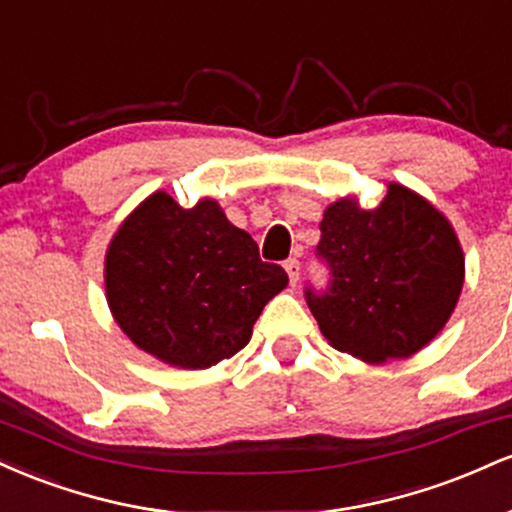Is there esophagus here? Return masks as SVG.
I'll list each match as a JSON object with an SVG mask.
<instances>
[{
	"mask_svg": "<svg viewBox=\"0 0 512 512\" xmlns=\"http://www.w3.org/2000/svg\"><path fill=\"white\" fill-rule=\"evenodd\" d=\"M284 269H286V274H289L291 284H296L298 276H301V262H298L296 257H291V260L284 262Z\"/></svg>",
	"mask_w": 512,
	"mask_h": 512,
	"instance_id": "obj_1",
	"label": "esophagus"
}]
</instances>
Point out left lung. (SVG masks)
I'll use <instances>...</instances> for the list:
<instances>
[{
  "label": "left lung",
  "mask_w": 512,
  "mask_h": 512,
  "mask_svg": "<svg viewBox=\"0 0 512 512\" xmlns=\"http://www.w3.org/2000/svg\"><path fill=\"white\" fill-rule=\"evenodd\" d=\"M317 257L330 286L305 289L310 313L337 351L366 363L409 358L443 330L464 284L455 228L409 187L390 182L375 209L337 199L320 221Z\"/></svg>",
  "instance_id": "left-lung-1"
}]
</instances>
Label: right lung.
Listing matches in <instances>:
<instances>
[{"instance_id":"obj_1","label":"right lung","mask_w":512,"mask_h":512,"mask_svg":"<svg viewBox=\"0 0 512 512\" xmlns=\"http://www.w3.org/2000/svg\"><path fill=\"white\" fill-rule=\"evenodd\" d=\"M289 276L262 262L257 243L219 202L182 209L166 192L146 197L105 252V298L120 330L146 354L199 370L238 354L262 308Z\"/></svg>"}]
</instances>
